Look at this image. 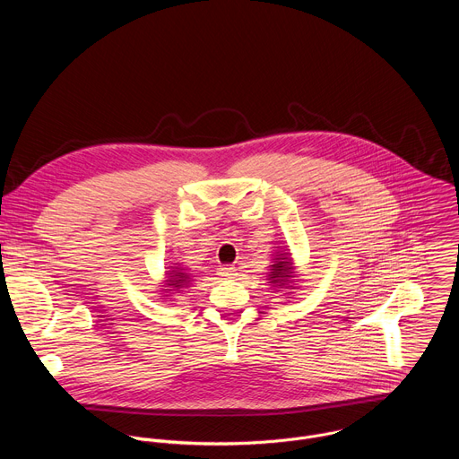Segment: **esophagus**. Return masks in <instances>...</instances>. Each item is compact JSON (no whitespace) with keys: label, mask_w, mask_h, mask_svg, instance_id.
Returning a JSON list of instances; mask_svg holds the SVG:
<instances>
[{"label":"esophagus","mask_w":459,"mask_h":459,"mask_svg":"<svg viewBox=\"0 0 459 459\" xmlns=\"http://www.w3.org/2000/svg\"><path fill=\"white\" fill-rule=\"evenodd\" d=\"M220 274H221L223 278H232V276H236V267H232V265H223V267L220 269Z\"/></svg>","instance_id":"34e87169"}]
</instances>
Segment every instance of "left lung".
Masks as SVG:
<instances>
[{"label":"left lung","instance_id":"1","mask_svg":"<svg viewBox=\"0 0 459 459\" xmlns=\"http://www.w3.org/2000/svg\"><path fill=\"white\" fill-rule=\"evenodd\" d=\"M269 267H271V271L267 273V280L273 285V289H276L278 292L283 290V294L290 296L292 294L290 290L296 289V281L294 280L298 278V274L294 273L296 267L292 264L290 254L285 252V250L283 252H276L274 259H273V265H269Z\"/></svg>","mask_w":459,"mask_h":459}]
</instances>
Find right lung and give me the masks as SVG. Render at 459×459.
Returning <instances> with one entry per match:
<instances>
[{"instance_id": "1", "label": "right lung", "mask_w": 459, "mask_h": 459, "mask_svg": "<svg viewBox=\"0 0 459 459\" xmlns=\"http://www.w3.org/2000/svg\"><path fill=\"white\" fill-rule=\"evenodd\" d=\"M190 283L192 276L179 264H174V267H170V271L165 273L163 285H160L161 299H170L176 292H183V289H188Z\"/></svg>"}]
</instances>
